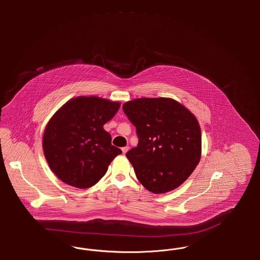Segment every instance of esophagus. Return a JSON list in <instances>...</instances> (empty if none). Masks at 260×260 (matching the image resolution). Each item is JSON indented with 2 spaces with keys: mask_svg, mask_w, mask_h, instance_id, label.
I'll return each mask as SVG.
<instances>
[{
  "mask_svg": "<svg viewBox=\"0 0 260 260\" xmlns=\"http://www.w3.org/2000/svg\"><path fill=\"white\" fill-rule=\"evenodd\" d=\"M128 149H129V147H128V146H125V147H124V148H122L123 154H125V153L128 151Z\"/></svg>",
  "mask_w": 260,
  "mask_h": 260,
  "instance_id": "obj_1",
  "label": "esophagus"
}]
</instances>
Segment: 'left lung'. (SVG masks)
Here are the masks:
<instances>
[{
	"label": "left lung",
	"instance_id": "left-lung-1",
	"mask_svg": "<svg viewBox=\"0 0 260 260\" xmlns=\"http://www.w3.org/2000/svg\"><path fill=\"white\" fill-rule=\"evenodd\" d=\"M123 110L139 138L137 147L125 154L138 181L156 194L181 186L201 158L197 117L170 98L135 99Z\"/></svg>",
	"mask_w": 260,
	"mask_h": 260
}]
</instances>
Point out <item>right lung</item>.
Listing matches in <instances>:
<instances>
[{"instance_id":"1","label":"right lung","mask_w":260,"mask_h":260,"mask_svg":"<svg viewBox=\"0 0 260 260\" xmlns=\"http://www.w3.org/2000/svg\"><path fill=\"white\" fill-rule=\"evenodd\" d=\"M121 104L99 96H76L53 115L42 137L43 154L54 174L78 188L95 185L122 151L104 125Z\"/></svg>"}]
</instances>
